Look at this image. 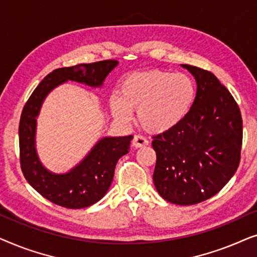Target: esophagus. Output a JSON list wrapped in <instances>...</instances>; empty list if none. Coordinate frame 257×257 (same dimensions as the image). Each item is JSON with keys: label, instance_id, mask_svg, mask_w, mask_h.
<instances>
[{"label": "esophagus", "instance_id": "1", "mask_svg": "<svg viewBox=\"0 0 257 257\" xmlns=\"http://www.w3.org/2000/svg\"><path fill=\"white\" fill-rule=\"evenodd\" d=\"M132 145H133V147H136V149H139V147L149 145V140H147L145 137L142 136V135H137V136L133 137Z\"/></svg>", "mask_w": 257, "mask_h": 257}]
</instances>
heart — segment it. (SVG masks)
<instances>
[{
    "label": "heart",
    "instance_id": "1",
    "mask_svg": "<svg viewBox=\"0 0 257 257\" xmlns=\"http://www.w3.org/2000/svg\"><path fill=\"white\" fill-rule=\"evenodd\" d=\"M196 87L188 75L170 71L137 72L120 84L119 97L110 101L111 112L120 121L137 112L139 124L146 131L166 132L187 117L195 100Z\"/></svg>",
    "mask_w": 257,
    "mask_h": 257
}]
</instances>
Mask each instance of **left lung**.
Here are the masks:
<instances>
[{
    "mask_svg": "<svg viewBox=\"0 0 257 257\" xmlns=\"http://www.w3.org/2000/svg\"><path fill=\"white\" fill-rule=\"evenodd\" d=\"M181 66L196 80L195 100L180 124L153 137V181L166 201L189 206L219 193L236 172L242 117L233 96L212 72Z\"/></svg>",
    "mask_w": 257,
    "mask_h": 257,
    "instance_id": "1",
    "label": "left lung"
}]
</instances>
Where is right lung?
<instances>
[{"label":"right lung","instance_id":"obj_1","mask_svg":"<svg viewBox=\"0 0 257 257\" xmlns=\"http://www.w3.org/2000/svg\"><path fill=\"white\" fill-rule=\"evenodd\" d=\"M117 65V61L107 59L56 69L38 84L24 105L19 127L21 168L31 187L52 203L79 209L99 201L110 188L119 158L128 153L133 137H105L71 171L52 173L38 159L35 144L36 118L42 104L50 91L68 80L100 87Z\"/></svg>","mask_w":257,"mask_h":257}]
</instances>
